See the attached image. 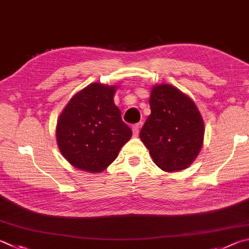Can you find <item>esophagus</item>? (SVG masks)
Masks as SVG:
<instances>
[{
    "label": "esophagus",
    "instance_id": "1",
    "mask_svg": "<svg viewBox=\"0 0 249 249\" xmlns=\"http://www.w3.org/2000/svg\"><path fill=\"white\" fill-rule=\"evenodd\" d=\"M142 122H140V123H137V124H135L134 126H133V134H134V136L135 137H137L138 136V134H139V130H140V127H142Z\"/></svg>",
    "mask_w": 249,
    "mask_h": 249
}]
</instances>
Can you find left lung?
Returning a JSON list of instances; mask_svg holds the SVG:
<instances>
[{
  "label": "left lung",
  "mask_w": 249,
  "mask_h": 249,
  "mask_svg": "<svg viewBox=\"0 0 249 249\" xmlns=\"http://www.w3.org/2000/svg\"><path fill=\"white\" fill-rule=\"evenodd\" d=\"M151 114L140 130V139L153 162L166 172L184 170L199 153L205 126L195 103L171 85L152 88Z\"/></svg>",
  "instance_id": "8db88e82"
}]
</instances>
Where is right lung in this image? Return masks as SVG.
<instances>
[{
  "instance_id": "add662e5",
  "label": "right lung",
  "mask_w": 249,
  "mask_h": 249,
  "mask_svg": "<svg viewBox=\"0 0 249 249\" xmlns=\"http://www.w3.org/2000/svg\"><path fill=\"white\" fill-rule=\"evenodd\" d=\"M115 87L91 84L71 99L56 126L58 148L71 165L98 173L116 159L132 129L113 102Z\"/></svg>"
}]
</instances>
